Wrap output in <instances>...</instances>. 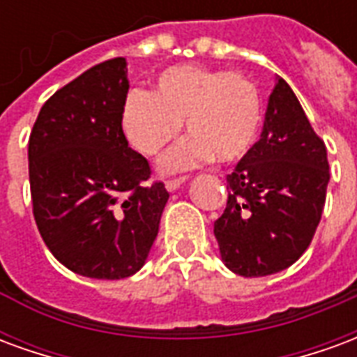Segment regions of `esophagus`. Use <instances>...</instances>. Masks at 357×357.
<instances>
[{
  "instance_id": "esophagus-1",
  "label": "esophagus",
  "mask_w": 357,
  "mask_h": 357,
  "mask_svg": "<svg viewBox=\"0 0 357 357\" xmlns=\"http://www.w3.org/2000/svg\"><path fill=\"white\" fill-rule=\"evenodd\" d=\"M187 181V176H179V178H172V179H166V189L168 191H176L181 183H185Z\"/></svg>"
}]
</instances>
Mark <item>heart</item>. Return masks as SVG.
Segmentation results:
<instances>
[{
  "label": "heart",
  "mask_w": 357,
  "mask_h": 357,
  "mask_svg": "<svg viewBox=\"0 0 357 357\" xmlns=\"http://www.w3.org/2000/svg\"><path fill=\"white\" fill-rule=\"evenodd\" d=\"M183 120L191 137L164 156L166 170L212 158L237 162L252 149L262 126L260 91L239 73L181 65L158 74L153 93L132 89L122 105L126 137L147 156L176 139Z\"/></svg>",
  "instance_id": "heart-1"
}]
</instances>
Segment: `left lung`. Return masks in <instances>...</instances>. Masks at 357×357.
Segmentation results:
<instances>
[{
	"mask_svg": "<svg viewBox=\"0 0 357 357\" xmlns=\"http://www.w3.org/2000/svg\"><path fill=\"white\" fill-rule=\"evenodd\" d=\"M327 183L325 143L291 86L277 78L262 135L227 176V204L214 222L225 266L243 277L292 266L314 239Z\"/></svg>",
	"mask_w": 357,
	"mask_h": 357,
	"instance_id": "left-lung-1",
	"label": "left lung"
}]
</instances>
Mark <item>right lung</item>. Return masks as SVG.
I'll return each mask as SVG.
<instances>
[{"label": "right lung", "mask_w": 357, "mask_h": 357, "mask_svg": "<svg viewBox=\"0 0 357 357\" xmlns=\"http://www.w3.org/2000/svg\"><path fill=\"white\" fill-rule=\"evenodd\" d=\"M126 59L91 66L51 95L28 141L38 231L74 273L124 279L143 268L170 193L122 130Z\"/></svg>", "instance_id": "1"}]
</instances>
